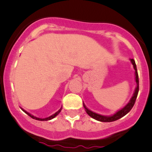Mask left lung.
Masks as SVG:
<instances>
[{
	"label": "left lung",
	"instance_id": "left-lung-1",
	"mask_svg": "<svg viewBox=\"0 0 152 152\" xmlns=\"http://www.w3.org/2000/svg\"><path fill=\"white\" fill-rule=\"evenodd\" d=\"M130 61L131 62H132V65H133L134 71H135V81H136V83H137V86L135 88V90H134V94L133 96H132V97L131 98L130 100H129V102L126 104V105H125L122 109H121V110H118V112H116L115 114H113V115H110V116H105V115H100V114L96 113L93 112V111L88 110V109L86 107V105L83 103V107H85V110L86 111L88 115H90L91 118H94V119L97 120V121H102V122H111V121H116V120L122 118L123 116H124L126 114H127L131 110V109L132 108L134 103H135V100L137 99V94H138L139 80H138V75H137V67H136L135 61H134V59H130Z\"/></svg>",
	"mask_w": 152,
	"mask_h": 152
}]
</instances>
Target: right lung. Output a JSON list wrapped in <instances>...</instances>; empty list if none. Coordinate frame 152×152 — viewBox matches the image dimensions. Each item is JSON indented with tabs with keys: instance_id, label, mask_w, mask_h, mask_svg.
I'll return each instance as SVG.
<instances>
[{
	"instance_id": "right-lung-1",
	"label": "right lung",
	"mask_w": 152,
	"mask_h": 152,
	"mask_svg": "<svg viewBox=\"0 0 152 152\" xmlns=\"http://www.w3.org/2000/svg\"><path fill=\"white\" fill-rule=\"evenodd\" d=\"M22 110H23V111H24V112L26 113L27 114V115H28L30 117H31V118H34V119H36V120H39V121H48V120H50V119H52V118H55V117H56V115H57L59 113L61 112V108L60 110H58L57 112H56V113H55V114H53V115H50V117H48V118H37V117H36V116H34V115H31V114H30L29 113H28V112H27V111L24 110H23V109H22Z\"/></svg>"
}]
</instances>
